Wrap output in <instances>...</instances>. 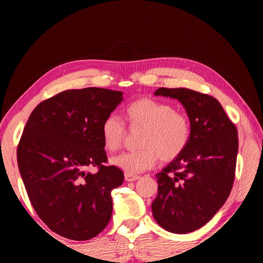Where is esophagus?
<instances>
[{"instance_id": "1", "label": "esophagus", "mask_w": 263, "mask_h": 263, "mask_svg": "<svg viewBox=\"0 0 263 263\" xmlns=\"http://www.w3.org/2000/svg\"><path fill=\"white\" fill-rule=\"evenodd\" d=\"M140 176L139 175H131V174H125V180L127 182H133V181H137L139 180Z\"/></svg>"}]
</instances>
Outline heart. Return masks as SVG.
<instances>
[{
	"label": "heart",
	"mask_w": 263,
	"mask_h": 263,
	"mask_svg": "<svg viewBox=\"0 0 263 263\" xmlns=\"http://www.w3.org/2000/svg\"><path fill=\"white\" fill-rule=\"evenodd\" d=\"M128 125L142 128L139 145L141 149L116 155L111 162L126 174L135 175L152 168L158 158L168 162L176 159L188 147L191 125L184 115L171 104L153 99H140L125 109ZM125 126L116 115H109L101 126L104 148L115 152L121 147Z\"/></svg>",
	"instance_id": "b5f03b06"
}]
</instances>
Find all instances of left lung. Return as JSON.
<instances>
[{
    "label": "left lung",
    "instance_id": "8db88e82",
    "mask_svg": "<svg viewBox=\"0 0 263 263\" xmlns=\"http://www.w3.org/2000/svg\"><path fill=\"white\" fill-rule=\"evenodd\" d=\"M157 96L179 100L188 114V147L158 173L154 219L172 233L201 229L224 205L232 190L238 130L215 97L186 88H159Z\"/></svg>",
    "mask_w": 263,
    "mask_h": 263
}]
</instances>
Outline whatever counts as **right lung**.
Returning a JSON list of instances; mask_svg holds the SVG:
<instances>
[{"instance_id":"1","label":"right lung","mask_w":263,"mask_h":263,"mask_svg":"<svg viewBox=\"0 0 263 263\" xmlns=\"http://www.w3.org/2000/svg\"><path fill=\"white\" fill-rule=\"evenodd\" d=\"M122 101V91L70 89L30 115L17 147L20 173L34 211L61 237L83 241L109 224L111 191L124 174L106 164L101 126Z\"/></svg>"}]
</instances>
